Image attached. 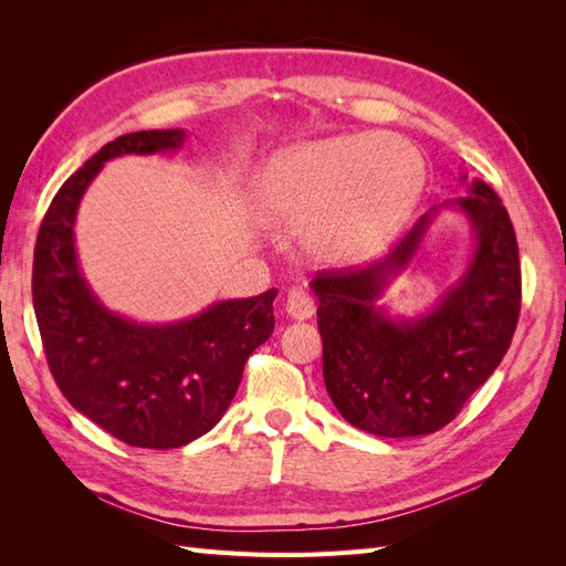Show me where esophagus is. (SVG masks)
<instances>
[{
	"label": "esophagus",
	"mask_w": 566,
	"mask_h": 566,
	"mask_svg": "<svg viewBox=\"0 0 566 566\" xmlns=\"http://www.w3.org/2000/svg\"><path fill=\"white\" fill-rule=\"evenodd\" d=\"M285 314L293 321H306L314 316V300L304 290H290L285 297Z\"/></svg>",
	"instance_id": "esophagus-1"
}]
</instances>
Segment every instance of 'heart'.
Listing matches in <instances>:
<instances>
[{"label": "heart", "instance_id": "heart-1", "mask_svg": "<svg viewBox=\"0 0 566 566\" xmlns=\"http://www.w3.org/2000/svg\"><path fill=\"white\" fill-rule=\"evenodd\" d=\"M424 186L420 153L399 136L345 134L273 156L256 177L262 214L300 231L316 260L349 262L397 235Z\"/></svg>", "mask_w": 566, "mask_h": 566}]
</instances>
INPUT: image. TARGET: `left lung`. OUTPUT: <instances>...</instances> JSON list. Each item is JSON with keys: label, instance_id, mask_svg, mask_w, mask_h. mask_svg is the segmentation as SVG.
I'll use <instances>...</instances> for the list:
<instances>
[{"label": "left lung", "instance_id": "1", "mask_svg": "<svg viewBox=\"0 0 566 566\" xmlns=\"http://www.w3.org/2000/svg\"><path fill=\"white\" fill-rule=\"evenodd\" d=\"M460 181L468 184V175ZM469 219L473 254L430 311L391 317L377 302L421 249L443 210ZM323 380L339 416L375 437H422L449 424L499 368L517 328L522 271L501 198L482 181L434 205L382 262L361 271H318Z\"/></svg>", "mask_w": 566, "mask_h": 566}]
</instances>
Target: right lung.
I'll return each mask as SVG.
<instances>
[{"label": "right lung", "mask_w": 566, "mask_h": 566, "mask_svg": "<svg viewBox=\"0 0 566 566\" xmlns=\"http://www.w3.org/2000/svg\"><path fill=\"white\" fill-rule=\"evenodd\" d=\"M184 142V129H148L106 144L51 200L32 262V304L63 397L139 449H179L208 434L233 401L250 354L276 325V287L214 302L184 321L139 323L111 312L84 279L75 219L94 177L113 158L172 153Z\"/></svg>", "instance_id": "obj_1"}]
</instances>
